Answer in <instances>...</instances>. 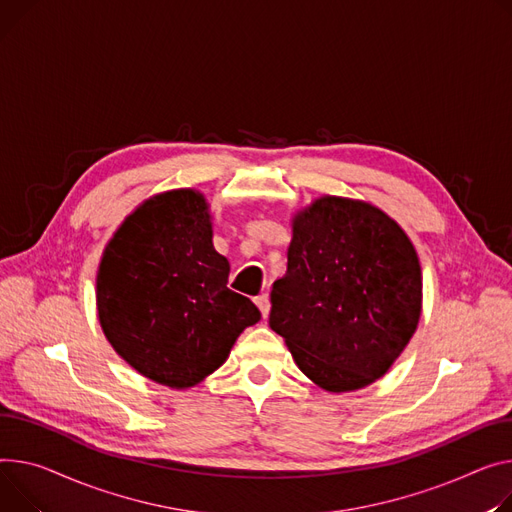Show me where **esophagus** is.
<instances>
[{"instance_id":"1","label":"esophagus","mask_w":512,"mask_h":512,"mask_svg":"<svg viewBox=\"0 0 512 512\" xmlns=\"http://www.w3.org/2000/svg\"><path fill=\"white\" fill-rule=\"evenodd\" d=\"M255 304L259 306V311H261V317H263V319H267V315H269V309H271V302H269V296H267V294H261V296H257V298H255Z\"/></svg>"}]
</instances>
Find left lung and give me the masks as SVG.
Masks as SVG:
<instances>
[{"label":"left lung","mask_w":512,"mask_h":512,"mask_svg":"<svg viewBox=\"0 0 512 512\" xmlns=\"http://www.w3.org/2000/svg\"><path fill=\"white\" fill-rule=\"evenodd\" d=\"M420 315V259L389 214L362 199L321 195L292 216L269 327L317 387L350 393L385 377Z\"/></svg>","instance_id":"obj_1"}]
</instances>
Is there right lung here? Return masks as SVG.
I'll use <instances>...</instances> for the list:
<instances>
[{
  "instance_id": "1",
  "label": "right lung",
  "mask_w": 512,
  "mask_h": 512,
  "mask_svg": "<svg viewBox=\"0 0 512 512\" xmlns=\"http://www.w3.org/2000/svg\"><path fill=\"white\" fill-rule=\"evenodd\" d=\"M212 236L206 195L164 191L121 222L98 263L102 333L131 368L170 389L210 377L261 319L247 296L228 290L230 263Z\"/></svg>"
}]
</instances>
